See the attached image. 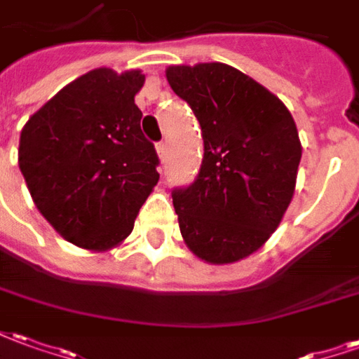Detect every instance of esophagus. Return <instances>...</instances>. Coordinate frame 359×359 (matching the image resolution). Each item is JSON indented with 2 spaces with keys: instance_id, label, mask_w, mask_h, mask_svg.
<instances>
[{
  "instance_id": "34e87169",
  "label": "esophagus",
  "mask_w": 359,
  "mask_h": 359,
  "mask_svg": "<svg viewBox=\"0 0 359 359\" xmlns=\"http://www.w3.org/2000/svg\"><path fill=\"white\" fill-rule=\"evenodd\" d=\"M157 149V156H159V159H165V156H167V142H159L156 146Z\"/></svg>"
}]
</instances>
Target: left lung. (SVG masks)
<instances>
[{
  "instance_id": "8db88e82",
  "label": "left lung",
  "mask_w": 359,
  "mask_h": 359,
  "mask_svg": "<svg viewBox=\"0 0 359 359\" xmlns=\"http://www.w3.org/2000/svg\"><path fill=\"white\" fill-rule=\"evenodd\" d=\"M165 76L202 126L196 180L172 190L180 234L208 264H233L264 246L296 187L302 144L290 111L225 63L171 65Z\"/></svg>"
}]
</instances>
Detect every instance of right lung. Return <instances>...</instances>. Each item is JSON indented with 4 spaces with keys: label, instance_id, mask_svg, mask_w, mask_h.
<instances>
[{
    "label": "right lung",
    "instance_id": "add662e5",
    "mask_svg": "<svg viewBox=\"0 0 359 359\" xmlns=\"http://www.w3.org/2000/svg\"><path fill=\"white\" fill-rule=\"evenodd\" d=\"M146 76L102 67L67 84L20 133L19 167L46 221L65 241L115 248L159 180L156 148L134 103Z\"/></svg>",
    "mask_w": 359,
    "mask_h": 359
}]
</instances>
